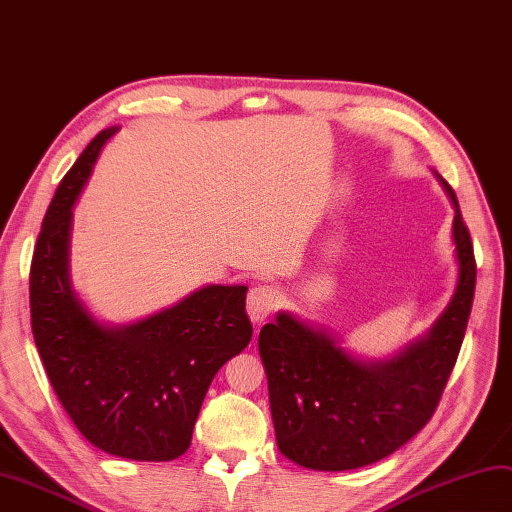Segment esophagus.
Listing matches in <instances>:
<instances>
[{
  "mask_svg": "<svg viewBox=\"0 0 512 512\" xmlns=\"http://www.w3.org/2000/svg\"><path fill=\"white\" fill-rule=\"evenodd\" d=\"M277 303H279V292L274 290L272 285H255L246 298L248 318L257 324L264 322L272 313V309L277 307Z\"/></svg>",
  "mask_w": 512,
  "mask_h": 512,
  "instance_id": "34e87169",
  "label": "esophagus"
}]
</instances>
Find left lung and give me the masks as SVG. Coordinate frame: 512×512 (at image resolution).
I'll use <instances>...</instances> for the list:
<instances>
[{
  "instance_id": "8db88e82",
  "label": "left lung",
  "mask_w": 512,
  "mask_h": 512,
  "mask_svg": "<svg viewBox=\"0 0 512 512\" xmlns=\"http://www.w3.org/2000/svg\"><path fill=\"white\" fill-rule=\"evenodd\" d=\"M458 279L428 333L389 359H361L318 324L279 311L259 331L274 435L283 456L316 471L372 465L396 452L435 413L461 350L476 290V259L454 190Z\"/></svg>"
}]
</instances>
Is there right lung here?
Returning <instances> with one entry per match:
<instances>
[{
	"instance_id": "add662e5",
	"label": "right lung",
	"mask_w": 512,
	"mask_h": 512,
	"mask_svg": "<svg viewBox=\"0 0 512 512\" xmlns=\"http://www.w3.org/2000/svg\"><path fill=\"white\" fill-rule=\"evenodd\" d=\"M119 127L103 129L45 214L30 268L32 333L49 383L95 448L131 461H173L190 448L216 372L253 337L246 285H205L131 324L97 320L69 270L73 205Z\"/></svg>"
}]
</instances>
